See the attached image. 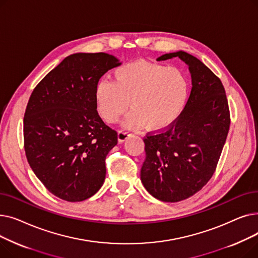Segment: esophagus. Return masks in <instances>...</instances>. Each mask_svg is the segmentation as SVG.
<instances>
[{"mask_svg":"<svg viewBox=\"0 0 258 258\" xmlns=\"http://www.w3.org/2000/svg\"><path fill=\"white\" fill-rule=\"evenodd\" d=\"M130 136H131V133L128 131H125V130L118 131V141L119 142L125 141Z\"/></svg>","mask_w":258,"mask_h":258,"instance_id":"esophagus-1","label":"esophagus"}]
</instances>
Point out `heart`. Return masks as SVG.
Segmentation results:
<instances>
[{"label":"heart","mask_w":258,"mask_h":258,"mask_svg":"<svg viewBox=\"0 0 258 258\" xmlns=\"http://www.w3.org/2000/svg\"><path fill=\"white\" fill-rule=\"evenodd\" d=\"M189 84L178 68L134 61L114 71V80L101 79L95 90L97 110L108 123H114L126 112H133L127 125L159 131L178 119L186 104Z\"/></svg>","instance_id":"obj_1"}]
</instances>
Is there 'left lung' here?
I'll use <instances>...</instances> for the list:
<instances>
[{
	"label": "left lung",
	"mask_w": 258,
	"mask_h": 258,
	"mask_svg": "<svg viewBox=\"0 0 258 258\" xmlns=\"http://www.w3.org/2000/svg\"><path fill=\"white\" fill-rule=\"evenodd\" d=\"M181 58L189 67L192 88L178 119L144 137L141 181L163 202L194 196L213 175L230 126V112L221 79L200 59L184 51L157 58Z\"/></svg>",
	"instance_id": "1"
}]
</instances>
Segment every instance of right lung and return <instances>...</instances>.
I'll use <instances>...</instances> for the list:
<instances>
[{"mask_svg":"<svg viewBox=\"0 0 258 258\" xmlns=\"http://www.w3.org/2000/svg\"><path fill=\"white\" fill-rule=\"evenodd\" d=\"M121 62L107 53L66 57L34 88L24 116V147L38 180L55 197L81 202L105 179L117 132L97 112L100 77Z\"/></svg>","mask_w":258,"mask_h":258,"instance_id":"right-lung-1","label":"right lung"}]
</instances>
